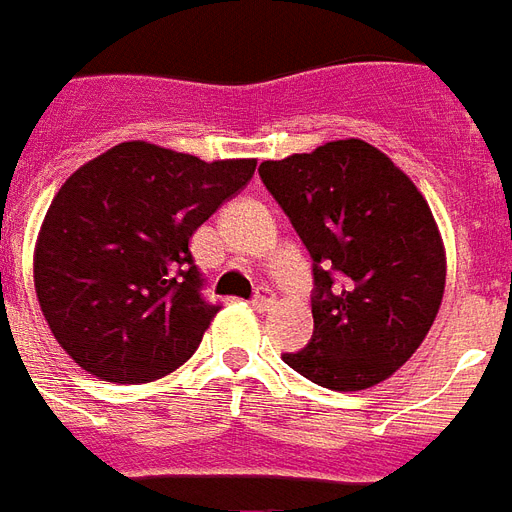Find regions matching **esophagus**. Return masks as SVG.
<instances>
[{
	"label": "esophagus",
	"instance_id": "34e87169",
	"mask_svg": "<svg viewBox=\"0 0 512 512\" xmlns=\"http://www.w3.org/2000/svg\"><path fill=\"white\" fill-rule=\"evenodd\" d=\"M250 303H253V308H256V311H270L275 303V292L270 289V286H259Z\"/></svg>",
	"mask_w": 512,
	"mask_h": 512
}]
</instances>
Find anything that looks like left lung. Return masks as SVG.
I'll list each match as a JSON object with an SVG mask.
<instances>
[{"label":"left lung","instance_id":"left-lung-1","mask_svg":"<svg viewBox=\"0 0 512 512\" xmlns=\"http://www.w3.org/2000/svg\"><path fill=\"white\" fill-rule=\"evenodd\" d=\"M259 176L314 262V336L286 364L333 391L394 375L444 297V245L422 192L364 140L262 162Z\"/></svg>","mask_w":512,"mask_h":512}]
</instances>
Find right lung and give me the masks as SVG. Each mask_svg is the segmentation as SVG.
I'll list each match as a JSON object with an SVG mask.
<instances>
[{
	"label": "right lung",
	"mask_w": 512,
	"mask_h": 512,
	"mask_svg": "<svg viewBox=\"0 0 512 512\" xmlns=\"http://www.w3.org/2000/svg\"><path fill=\"white\" fill-rule=\"evenodd\" d=\"M253 170L256 159L204 162L132 140L60 187L35 245V292L85 372L151 383L198 350L220 306L204 297L190 237Z\"/></svg>",
	"instance_id": "obj_1"
}]
</instances>
